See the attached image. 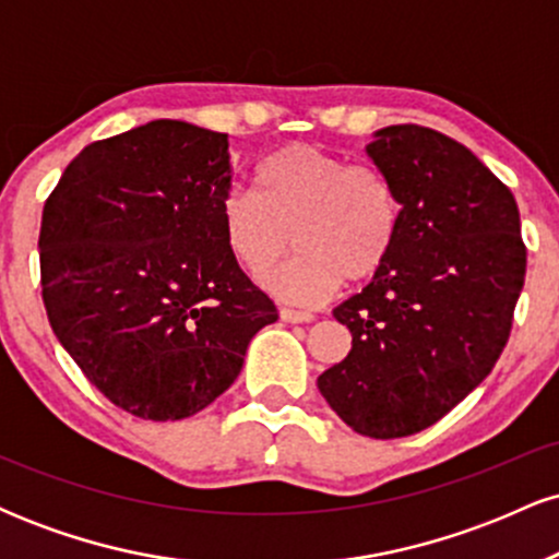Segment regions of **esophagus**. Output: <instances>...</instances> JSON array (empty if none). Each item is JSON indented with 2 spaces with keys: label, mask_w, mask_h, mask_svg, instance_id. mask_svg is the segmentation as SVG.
I'll list each match as a JSON object with an SVG mask.
<instances>
[{
  "label": "esophagus",
  "mask_w": 559,
  "mask_h": 559,
  "mask_svg": "<svg viewBox=\"0 0 559 559\" xmlns=\"http://www.w3.org/2000/svg\"><path fill=\"white\" fill-rule=\"evenodd\" d=\"M278 316L284 323H310V320H316L312 312H305V310H292V307H281Z\"/></svg>",
  "instance_id": "obj_1"
}]
</instances>
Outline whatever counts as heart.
Segmentation results:
<instances>
[{
  "instance_id": "obj_1",
  "label": "heart",
  "mask_w": 559,
  "mask_h": 559,
  "mask_svg": "<svg viewBox=\"0 0 559 559\" xmlns=\"http://www.w3.org/2000/svg\"><path fill=\"white\" fill-rule=\"evenodd\" d=\"M254 189H228L217 202L223 241L243 271L260 273L294 243L299 254L260 275L288 305H320L342 286L386 265L402 226V202L386 173L310 144H288L254 170Z\"/></svg>"
}]
</instances>
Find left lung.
I'll use <instances>...</instances> for the list:
<instances>
[{
    "instance_id": "obj_1",
    "label": "left lung",
    "mask_w": 559,
    "mask_h": 559,
    "mask_svg": "<svg viewBox=\"0 0 559 559\" xmlns=\"http://www.w3.org/2000/svg\"><path fill=\"white\" fill-rule=\"evenodd\" d=\"M365 146L402 202L386 265L333 310L352 333L320 394L352 431L400 439L441 420L491 373L525 281L512 191L433 128L389 126Z\"/></svg>"
}]
</instances>
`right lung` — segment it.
<instances>
[{
  "label": "right lung",
  "instance_id": "1",
  "mask_svg": "<svg viewBox=\"0 0 559 559\" xmlns=\"http://www.w3.org/2000/svg\"><path fill=\"white\" fill-rule=\"evenodd\" d=\"M226 133L152 120L94 141L41 215V297L57 342L112 404L144 420L197 415L278 320L223 241Z\"/></svg>",
  "mask_w": 559,
  "mask_h": 559
}]
</instances>
